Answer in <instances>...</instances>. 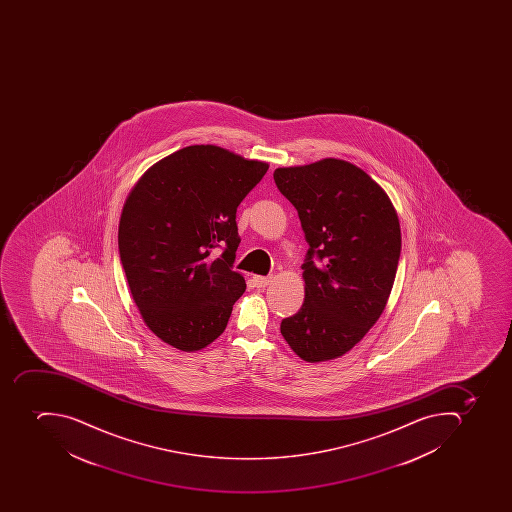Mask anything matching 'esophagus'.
<instances>
[{
	"label": "esophagus",
	"instance_id": "esophagus-1",
	"mask_svg": "<svg viewBox=\"0 0 512 512\" xmlns=\"http://www.w3.org/2000/svg\"><path fill=\"white\" fill-rule=\"evenodd\" d=\"M254 285L258 286V288H266L270 283L269 277H262V275H254L253 277Z\"/></svg>",
	"mask_w": 512,
	"mask_h": 512
}]
</instances>
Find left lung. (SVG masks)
Here are the masks:
<instances>
[{"label": "left lung", "mask_w": 512, "mask_h": 512, "mask_svg": "<svg viewBox=\"0 0 512 512\" xmlns=\"http://www.w3.org/2000/svg\"><path fill=\"white\" fill-rule=\"evenodd\" d=\"M274 181L309 245L304 304L280 331L306 362L338 359L383 314L399 266V218L386 192L349 161L278 168Z\"/></svg>", "instance_id": "left-lung-1"}]
</instances>
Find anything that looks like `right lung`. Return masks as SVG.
Instances as JSON below:
<instances>
[{"label": "right lung", "instance_id": "add662e5", "mask_svg": "<svg viewBox=\"0 0 512 512\" xmlns=\"http://www.w3.org/2000/svg\"><path fill=\"white\" fill-rule=\"evenodd\" d=\"M267 169L216 145H190L131 190L118 227L121 266L145 325L169 346L200 351L226 330L246 288L234 270L237 208Z\"/></svg>", "mask_w": 512, "mask_h": 512}]
</instances>
